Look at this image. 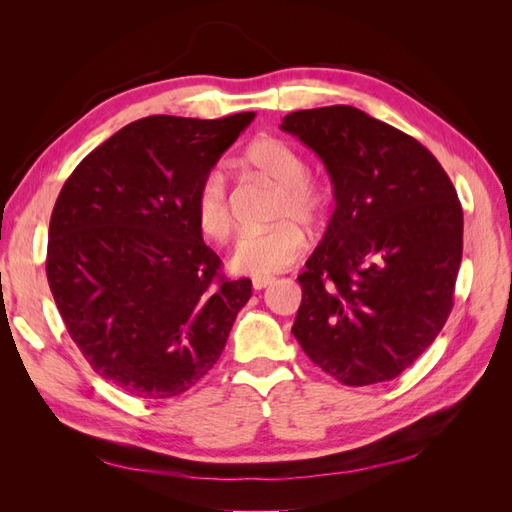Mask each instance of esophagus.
I'll return each mask as SVG.
<instances>
[{
  "instance_id": "obj_1",
  "label": "esophagus",
  "mask_w": 512,
  "mask_h": 512,
  "mask_svg": "<svg viewBox=\"0 0 512 512\" xmlns=\"http://www.w3.org/2000/svg\"><path fill=\"white\" fill-rule=\"evenodd\" d=\"M275 282V277H271V275H260V277H252V286H254V290H262V288H267V286H271Z\"/></svg>"
}]
</instances>
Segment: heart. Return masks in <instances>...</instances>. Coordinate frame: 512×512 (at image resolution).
I'll return each instance as SVG.
<instances>
[{"instance_id":"obj_1","label":"heart","mask_w":512,"mask_h":512,"mask_svg":"<svg viewBox=\"0 0 512 512\" xmlns=\"http://www.w3.org/2000/svg\"><path fill=\"white\" fill-rule=\"evenodd\" d=\"M243 164L280 188L275 220H284L267 230L243 232L232 247L228 265L245 275H269L288 269L307 247L305 230L290 217L314 224L324 209V194L307 177V162L290 143L275 136H260L243 151ZM194 220L200 235L209 241H226L232 218L226 196V177L211 168L198 181L194 192Z\"/></svg>"}]
</instances>
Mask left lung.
Listing matches in <instances>:
<instances>
[{"instance_id": "1", "label": "left lung", "mask_w": 512, "mask_h": 512, "mask_svg": "<svg viewBox=\"0 0 512 512\" xmlns=\"http://www.w3.org/2000/svg\"><path fill=\"white\" fill-rule=\"evenodd\" d=\"M327 168L335 211L297 277L292 333L320 369L348 386L397 378L438 337L453 309L463 211L440 162L354 106L290 113Z\"/></svg>"}]
</instances>
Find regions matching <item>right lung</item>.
Listing matches in <instances>:
<instances>
[{
  "instance_id": "right-lung-1",
  "label": "right lung",
  "mask_w": 512,
  "mask_h": 512,
  "mask_svg": "<svg viewBox=\"0 0 512 512\" xmlns=\"http://www.w3.org/2000/svg\"><path fill=\"white\" fill-rule=\"evenodd\" d=\"M254 113L153 115L89 153L51 215L46 277L98 376L141 399L185 393L226 346L252 282L220 275L194 192Z\"/></svg>"
}]
</instances>
